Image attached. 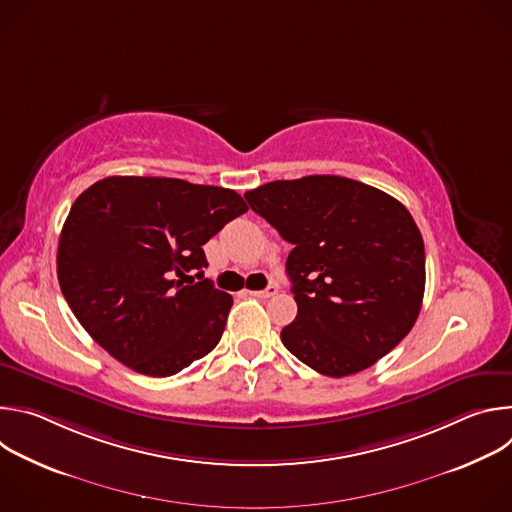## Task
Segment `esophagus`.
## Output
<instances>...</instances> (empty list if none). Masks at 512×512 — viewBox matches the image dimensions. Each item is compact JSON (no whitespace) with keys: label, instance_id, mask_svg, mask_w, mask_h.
I'll return each instance as SVG.
<instances>
[{"label":"esophagus","instance_id":"esophagus-1","mask_svg":"<svg viewBox=\"0 0 512 512\" xmlns=\"http://www.w3.org/2000/svg\"><path fill=\"white\" fill-rule=\"evenodd\" d=\"M249 294L255 296V298H261V300H267V298H271V296L277 294V287H275V285H269V287L259 289V291H249Z\"/></svg>","mask_w":512,"mask_h":512}]
</instances>
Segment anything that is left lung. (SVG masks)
Returning <instances> with one entry per match:
<instances>
[{
    "instance_id": "1",
    "label": "left lung",
    "mask_w": 512,
    "mask_h": 512,
    "mask_svg": "<svg viewBox=\"0 0 512 512\" xmlns=\"http://www.w3.org/2000/svg\"><path fill=\"white\" fill-rule=\"evenodd\" d=\"M294 245L285 261L296 320L283 346L326 377L360 373L413 328L425 291V249L409 210L342 176L275 180L245 194Z\"/></svg>"
}]
</instances>
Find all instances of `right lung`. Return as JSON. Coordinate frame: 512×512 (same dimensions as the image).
I'll return each instance as SVG.
<instances>
[{"label": "right lung", "instance_id": "1", "mask_svg": "<svg viewBox=\"0 0 512 512\" xmlns=\"http://www.w3.org/2000/svg\"><path fill=\"white\" fill-rule=\"evenodd\" d=\"M247 210L229 188L150 176L99 180L70 206L60 233L62 296L125 367L176 375L225 332L233 298L204 279L202 245Z\"/></svg>", "mask_w": 512, "mask_h": 512}]
</instances>
